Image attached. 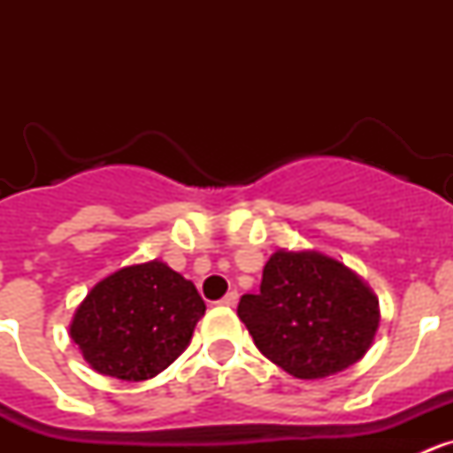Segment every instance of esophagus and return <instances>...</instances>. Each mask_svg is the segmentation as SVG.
I'll return each mask as SVG.
<instances>
[{"label":"esophagus","instance_id":"1","mask_svg":"<svg viewBox=\"0 0 453 453\" xmlns=\"http://www.w3.org/2000/svg\"><path fill=\"white\" fill-rule=\"evenodd\" d=\"M219 303H222V306H235V303H238V292H235V290L226 292V295L219 299Z\"/></svg>","mask_w":453,"mask_h":453}]
</instances>
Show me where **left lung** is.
I'll list each match as a JSON object with an SVG mask.
<instances>
[{
	"instance_id": "8db88e82",
	"label": "left lung",
	"mask_w": 453,
	"mask_h": 453,
	"mask_svg": "<svg viewBox=\"0 0 453 453\" xmlns=\"http://www.w3.org/2000/svg\"><path fill=\"white\" fill-rule=\"evenodd\" d=\"M238 318L265 358L295 379H324L361 361L381 322L361 276L322 251L276 250Z\"/></svg>"
}]
</instances>
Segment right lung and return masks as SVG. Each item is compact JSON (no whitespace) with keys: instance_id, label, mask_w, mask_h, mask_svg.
Listing matches in <instances>:
<instances>
[{"instance_id":"1","label":"right lung","mask_w":453,"mask_h":453,"mask_svg":"<svg viewBox=\"0 0 453 453\" xmlns=\"http://www.w3.org/2000/svg\"><path fill=\"white\" fill-rule=\"evenodd\" d=\"M203 313L195 283L154 258L95 283L74 311L70 338L99 374L147 381L186 351Z\"/></svg>"}]
</instances>
